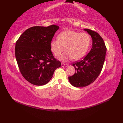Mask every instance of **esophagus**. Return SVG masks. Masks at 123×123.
Instances as JSON below:
<instances>
[{
	"label": "esophagus",
	"mask_w": 123,
	"mask_h": 123,
	"mask_svg": "<svg viewBox=\"0 0 123 123\" xmlns=\"http://www.w3.org/2000/svg\"><path fill=\"white\" fill-rule=\"evenodd\" d=\"M61 66H62V67H67V66H68V64H66V63H61Z\"/></svg>",
	"instance_id": "34e87169"
}]
</instances>
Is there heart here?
<instances>
[{
	"label": "heart",
	"instance_id": "heart-1",
	"mask_svg": "<svg viewBox=\"0 0 123 123\" xmlns=\"http://www.w3.org/2000/svg\"><path fill=\"white\" fill-rule=\"evenodd\" d=\"M91 37L87 33L74 31H65L60 33L57 40H51L50 49L56 56H59L64 48L66 51L59 57L62 61H67L72 58L77 60L87 53L91 44Z\"/></svg>",
	"mask_w": 123,
	"mask_h": 123
}]
</instances>
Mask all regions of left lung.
Wrapping results in <instances>:
<instances>
[{
	"label": "left lung",
	"mask_w": 123,
	"mask_h": 123,
	"mask_svg": "<svg viewBox=\"0 0 123 123\" xmlns=\"http://www.w3.org/2000/svg\"><path fill=\"white\" fill-rule=\"evenodd\" d=\"M83 30L91 36L92 46L84 58L72 64L75 74L68 79L75 87H85L97 79L103 69L107 50L103 39L98 33L89 29Z\"/></svg>",
	"instance_id": "8db88e82"
}]
</instances>
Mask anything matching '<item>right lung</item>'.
<instances>
[{
    "mask_svg": "<svg viewBox=\"0 0 123 123\" xmlns=\"http://www.w3.org/2000/svg\"><path fill=\"white\" fill-rule=\"evenodd\" d=\"M57 25L34 26L26 30L15 45V57L22 75L36 86L48 83L56 69L61 66L54 58L50 42L56 31Z\"/></svg>",
    "mask_w": 123,
    "mask_h": 123,
    "instance_id": "obj_1",
    "label": "right lung"
}]
</instances>
